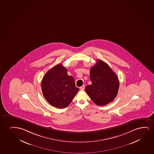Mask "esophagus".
I'll return each mask as SVG.
<instances>
[{"mask_svg":"<svg viewBox=\"0 0 154 154\" xmlns=\"http://www.w3.org/2000/svg\"><path fill=\"white\" fill-rule=\"evenodd\" d=\"M85 85H82V87H80V89L82 90H84L85 89Z\"/></svg>","mask_w":154,"mask_h":154,"instance_id":"1","label":"esophagus"}]
</instances>
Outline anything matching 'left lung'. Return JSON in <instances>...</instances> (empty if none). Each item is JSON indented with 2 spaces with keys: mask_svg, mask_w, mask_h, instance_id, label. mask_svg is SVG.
I'll use <instances>...</instances> for the list:
<instances>
[{
  "mask_svg": "<svg viewBox=\"0 0 154 154\" xmlns=\"http://www.w3.org/2000/svg\"><path fill=\"white\" fill-rule=\"evenodd\" d=\"M91 85L85 87V91L97 105L108 104L116 98L119 88V82L116 73L108 64L98 60L90 69Z\"/></svg>",
  "mask_w": 154,
  "mask_h": 154,
  "instance_id": "8db88e82",
  "label": "left lung"
}]
</instances>
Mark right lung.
Instances as JSON below:
<instances>
[{"mask_svg":"<svg viewBox=\"0 0 154 154\" xmlns=\"http://www.w3.org/2000/svg\"><path fill=\"white\" fill-rule=\"evenodd\" d=\"M43 96L51 105L58 109L67 107L73 100L79 89L74 78L67 75V70L58 64L46 72L42 79Z\"/></svg>","mask_w":154,"mask_h":154,"instance_id":"right-lung-1","label":"right lung"}]
</instances>
